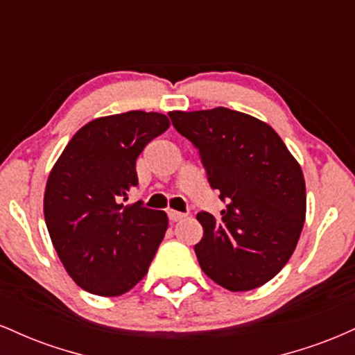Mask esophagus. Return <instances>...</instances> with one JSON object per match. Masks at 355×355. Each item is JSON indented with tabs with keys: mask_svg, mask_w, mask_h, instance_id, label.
Masks as SVG:
<instances>
[{
	"mask_svg": "<svg viewBox=\"0 0 355 355\" xmlns=\"http://www.w3.org/2000/svg\"><path fill=\"white\" fill-rule=\"evenodd\" d=\"M187 214H182V211H177V210H168V218L172 220V222H178V220L185 218Z\"/></svg>",
	"mask_w": 355,
	"mask_h": 355,
	"instance_id": "esophagus-1",
	"label": "esophagus"
}]
</instances>
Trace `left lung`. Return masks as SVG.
Returning <instances> with one entry per match:
<instances>
[{
    "label": "left lung",
    "mask_w": 355,
    "mask_h": 355,
    "mask_svg": "<svg viewBox=\"0 0 355 355\" xmlns=\"http://www.w3.org/2000/svg\"><path fill=\"white\" fill-rule=\"evenodd\" d=\"M177 132L198 148L222 217L197 215L202 270L232 292L260 287L294 254L305 220L300 165L263 121L229 108L170 112Z\"/></svg>",
    "instance_id": "obj_1"
}]
</instances>
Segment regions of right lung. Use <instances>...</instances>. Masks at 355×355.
<instances>
[{
	"label": "right lung",
	"mask_w": 355,
	"mask_h": 355,
	"mask_svg": "<svg viewBox=\"0 0 355 355\" xmlns=\"http://www.w3.org/2000/svg\"><path fill=\"white\" fill-rule=\"evenodd\" d=\"M168 126L162 113L140 110L89 121L48 177L51 242L71 279L92 294L115 297L135 287L165 237V211L123 202L138 185V155Z\"/></svg>",
	"instance_id": "obj_1"
}]
</instances>
